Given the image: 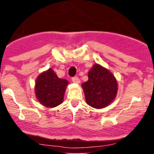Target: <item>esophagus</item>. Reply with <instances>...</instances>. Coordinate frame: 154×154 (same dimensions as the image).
I'll return each instance as SVG.
<instances>
[{
  "mask_svg": "<svg viewBox=\"0 0 154 154\" xmlns=\"http://www.w3.org/2000/svg\"><path fill=\"white\" fill-rule=\"evenodd\" d=\"M72 80L73 81V82H75V83H79V82H80V80H79V79L78 78V77H77V76H75V77H72Z\"/></svg>",
  "mask_w": 154,
  "mask_h": 154,
  "instance_id": "1",
  "label": "esophagus"
}]
</instances>
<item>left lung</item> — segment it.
Segmentation results:
<instances>
[{
    "mask_svg": "<svg viewBox=\"0 0 154 154\" xmlns=\"http://www.w3.org/2000/svg\"><path fill=\"white\" fill-rule=\"evenodd\" d=\"M86 102L89 106L101 109L107 106L115 98L117 82L114 76L98 64L88 72V80L82 85Z\"/></svg>",
    "mask_w": 154,
    "mask_h": 154,
    "instance_id": "8db88e82",
    "label": "left lung"
}]
</instances>
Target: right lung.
Masks as SVG:
<instances>
[{"label":"right lung","instance_id":"right-lung-1","mask_svg":"<svg viewBox=\"0 0 154 154\" xmlns=\"http://www.w3.org/2000/svg\"><path fill=\"white\" fill-rule=\"evenodd\" d=\"M68 82L60 79L49 69L39 75L35 83V94L40 103L46 107H55L63 102Z\"/></svg>","mask_w":154,"mask_h":154}]
</instances>
